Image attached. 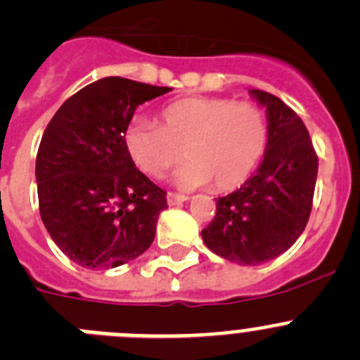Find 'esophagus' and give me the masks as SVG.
Wrapping results in <instances>:
<instances>
[{"mask_svg":"<svg viewBox=\"0 0 360 360\" xmlns=\"http://www.w3.org/2000/svg\"><path fill=\"white\" fill-rule=\"evenodd\" d=\"M184 200H188L186 195H181V193H174V191H169V193H167V202H169V206H176V204L184 202Z\"/></svg>","mask_w":360,"mask_h":360,"instance_id":"34e87169","label":"esophagus"}]
</instances>
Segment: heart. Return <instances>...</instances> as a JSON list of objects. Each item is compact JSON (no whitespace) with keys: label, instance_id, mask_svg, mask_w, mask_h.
<instances>
[{"label":"heart","instance_id":"1","mask_svg":"<svg viewBox=\"0 0 360 360\" xmlns=\"http://www.w3.org/2000/svg\"><path fill=\"white\" fill-rule=\"evenodd\" d=\"M160 126L133 120L124 146L133 163L150 177H161L184 156L186 163L172 176L177 188H240L266 153L270 127L266 115L252 103L227 97H184L163 106Z\"/></svg>","mask_w":360,"mask_h":360}]
</instances>
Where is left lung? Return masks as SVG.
I'll return each instance as SVG.
<instances>
[{
    "label": "left lung",
    "instance_id": "left-lung-1",
    "mask_svg": "<svg viewBox=\"0 0 360 360\" xmlns=\"http://www.w3.org/2000/svg\"><path fill=\"white\" fill-rule=\"evenodd\" d=\"M248 94L266 110V153L250 179L229 195L218 197L217 214L202 231V240L217 256L254 266L284 254L304 233L318 156L307 127L288 104L264 90Z\"/></svg>",
    "mask_w": 360,
    "mask_h": 360
}]
</instances>
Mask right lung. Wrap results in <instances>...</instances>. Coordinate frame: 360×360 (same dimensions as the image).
<instances>
[{
    "mask_svg": "<svg viewBox=\"0 0 360 360\" xmlns=\"http://www.w3.org/2000/svg\"><path fill=\"white\" fill-rule=\"evenodd\" d=\"M170 90L97 79L69 97L44 131L35 163L40 218L79 266H120L153 243L167 193L134 167L124 133L140 104Z\"/></svg>",
    "mask_w": 360,
    "mask_h": 360,
    "instance_id": "obj_1",
    "label": "right lung"
}]
</instances>
